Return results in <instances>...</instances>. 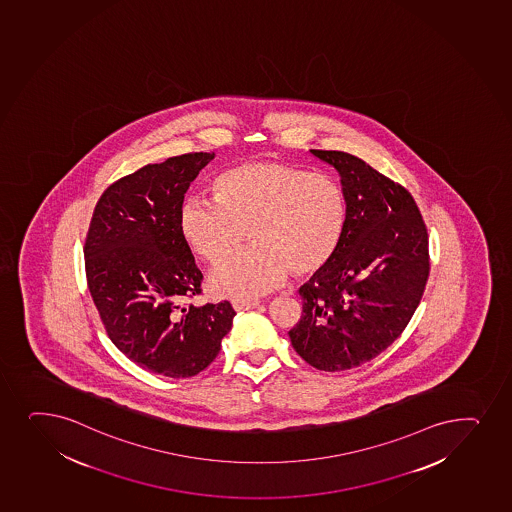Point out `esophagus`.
Wrapping results in <instances>:
<instances>
[{
  "label": "esophagus",
  "mask_w": 512,
  "mask_h": 512,
  "mask_svg": "<svg viewBox=\"0 0 512 512\" xmlns=\"http://www.w3.org/2000/svg\"><path fill=\"white\" fill-rule=\"evenodd\" d=\"M257 306H260L259 301H233V308L236 311L253 310Z\"/></svg>",
  "instance_id": "esophagus-1"
}]
</instances>
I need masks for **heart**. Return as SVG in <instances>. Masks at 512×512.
Masks as SVG:
<instances>
[{
  "label": "heart",
  "mask_w": 512,
  "mask_h": 512,
  "mask_svg": "<svg viewBox=\"0 0 512 512\" xmlns=\"http://www.w3.org/2000/svg\"><path fill=\"white\" fill-rule=\"evenodd\" d=\"M214 202L190 197L180 207L185 245L218 264L249 237L256 245L219 264L209 288L219 298L250 301L279 288L289 272L313 276L334 259L347 226V199L334 178L277 161L230 168L213 184Z\"/></svg>",
  "instance_id": "1"
}]
</instances>
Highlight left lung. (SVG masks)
I'll list each match as a JSON object with an SVG mask.
<instances>
[{
  "mask_svg": "<svg viewBox=\"0 0 512 512\" xmlns=\"http://www.w3.org/2000/svg\"><path fill=\"white\" fill-rule=\"evenodd\" d=\"M339 173L347 226L334 259L299 288L294 351L320 371L357 368L385 351L414 315L429 277L427 230L402 185L344 151L311 150Z\"/></svg>",
  "mask_w": 512,
  "mask_h": 512,
  "instance_id": "8db88e82",
  "label": "left lung"
}]
</instances>
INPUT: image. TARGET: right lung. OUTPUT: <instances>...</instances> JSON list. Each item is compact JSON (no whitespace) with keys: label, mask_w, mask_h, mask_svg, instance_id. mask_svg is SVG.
Wrapping results in <instances>:
<instances>
[{"label":"right lung","mask_w":512,"mask_h":512,"mask_svg":"<svg viewBox=\"0 0 512 512\" xmlns=\"http://www.w3.org/2000/svg\"><path fill=\"white\" fill-rule=\"evenodd\" d=\"M214 153L173 156L122 177L98 199L85 243L88 289L115 347L151 373L190 378L233 325L228 301L182 305L201 270L178 230L190 182Z\"/></svg>","instance_id":"obj_1"}]
</instances>
